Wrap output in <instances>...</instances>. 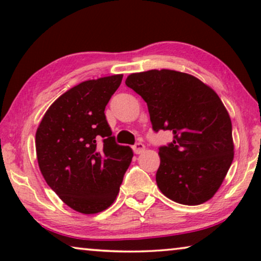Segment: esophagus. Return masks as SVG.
<instances>
[{
	"label": "esophagus",
	"instance_id": "34e87169",
	"mask_svg": "<svg viewBox=\"0 0 261 261\" xmlns=\"http://www.w3.org/2000/svg\"><path fill=\"white\" fill-rule=\"evenodd\" d=\"M133 151L135 154H141V153L145 151V145L141 144V142H138V144H135L133 146Z\"/></svg>",
	"mask_w": 261,
	"mask_h": 261
}]
</instances>
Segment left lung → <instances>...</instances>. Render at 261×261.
Instances as JSON below:
<instances>
[{"label": "left lung", "instance_id": "left-lung-1", "mask_svg": "<svg viewBox=\"0 0 261 261\" xmlns=\"http://www.w3.org/2000/svg\"><path fill=\"white\" fill-rule=\"evenodd\" d=\"M126 84L147 103L153 129L173 134L159 148V190L185 205L213 198L234 158L231 121L219 95L192 74L167 69L130 73Z\"/></svg>", "mask_w": 261, "mask_h": 261}]
</instances>
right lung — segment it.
Wrapping results in <instances>:
<instances>
[{
  "mask_svg": "<svg viewBox=\"0 0 261 261\" xmlns=\"http://www.w3.org/2000/svg\"><path fill=\"white\" fill-rule=\"evenodd\" d=\"M123 74L89 80L49 106L35 133L39 169L59 198L85 215L116 199L133 158L129 146L112 137L105 109Z\"/></svg>",
  "mask_w": 261,
  "mask_h": 261,
  "instance_id": "right-lung-1",
  "label": "right lung"
}]
</instances>
